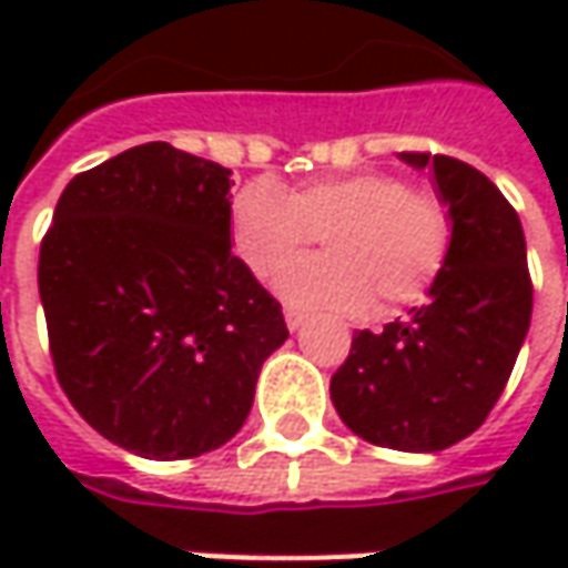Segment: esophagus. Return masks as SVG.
Returning a JSON list of instances; mask_svg holds the SVG:
<instances>
[{
    "instance_id": "34e87169",
    "label": "esophagus",
    "mask_w": 568,
    "mask_h": 568,
    "mask_svg": "<svg viewBox=\"0 0 568 568\" xmlns=\"http://www.w3.org/2000/svg\"><path fill=\"white\" fill-rule=\"evenodd\" d=\"M284 322H287V328H291V332H300V328H303V322H306V316H303V313H296V310H287V313H284Z\"/></svg>"
}]
</instances>
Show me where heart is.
<instances>
[{
  "instance_id": "1",
  "label": "heart",
  "mask_w": 568,
  "mask_h": 568,
  "mask_svg": "<svg viewBox=\"0 0 568 568\" xmlns=\"http://www.w3.org/2000/svg\"><path fill=\"white\" fill-rule=\"evenodd\" d=\"M323 236L326 255L281 274L277 294L303 310L395 313L420 303L452 240L446 202L395 173L322 176L291 195L255 180L230 205V236L255 277H274Z\"/></svg>"
}]
</instances>
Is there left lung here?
Listing matches in <instances>:
<instances>
[{
	"label": "left lung",
	"instance_id": "left-lung-1",
	"mask_svg": "<svg viewBox=\"0 0 568 568\" xmlns=\"http://www.w3.org/2000/svg\"><path fill=\"white\" fill-rule=\"evenodd\" d=\"M433 173L452 221L429 300L379 335H354L332 376V404L351 433L398 452H443L487 420L531 325L528 250L515 207L490 180L446 154L404 151Z\"/></svg>",
	"mask_w": 568,
	"mask_h": 568
}]
</instances>
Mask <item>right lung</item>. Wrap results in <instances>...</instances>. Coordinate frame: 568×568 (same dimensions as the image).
I'll use <instances>...</instances> for the list:
<instances>
[{"mask_svg": "<svg viewBox=\"0 0 568 568\" xmlns=\"http://www.w3.org/2000/svg\"><path fill=\"white\" fill-rule=\"evenodd\" d=\"M37 284L62 392L142 458L230 443L287 341L281 303L230 250V170L166 142L65 186Z\"/></svg>", "mask_w": 568, "mask_h": 568, "instance_id": "right-lung-1", "label": "right lung"}]
</instances>
